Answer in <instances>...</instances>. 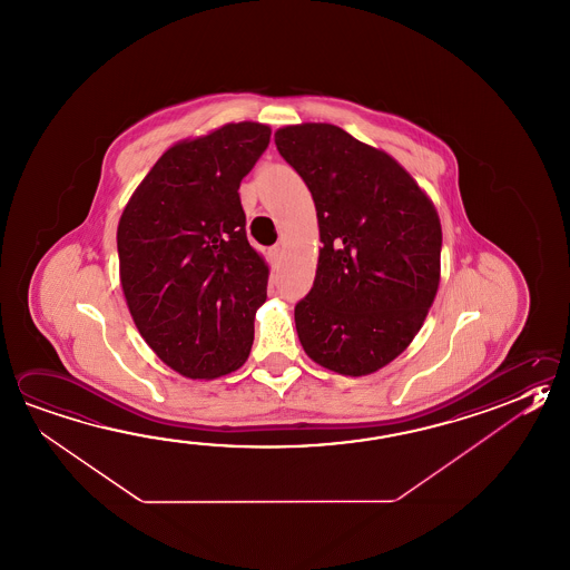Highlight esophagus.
<instances>
[{
  "instance_id": "1",
  "label": "esophagus",
  "mask_w": 570,
  "mask_h": 570,
  "mask_svg": "<svg viewBox=\"0 0 570 570\" xmlns=\"http://www.w3.org/2000/svg\"><path fill=\"white\" fill-rule=\"evenodd\" d=\"M269 258L274 259V262H278V259L282 258V247H269Z\"/></svg>"
}]
</instances>
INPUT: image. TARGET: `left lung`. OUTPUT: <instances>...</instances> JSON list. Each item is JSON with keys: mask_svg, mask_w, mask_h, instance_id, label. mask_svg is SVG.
<instances>
[{"mask_svg": "<svg viewBox=\"0 0 570 570\" xmlns=\"http://www.w3.org/2000/svg\"><path fill=\"white\" fill-rule=\"evenodd\" d=\"M274 140L311 189L323 242L294 308L302 346L334 373H375L407 348L435 298L438 212L387 153L334 125H294Z\"/></svg>", "mask_w": 570, "mask_h": 570, "instance_id": "1", "label": "left lung"}]
</instances>
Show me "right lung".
I'll return each instance as SVG.
<instances>
[{
	"label": "right lung",
	"instance_id": "obj_1",
	"mask_svg": "<svg viewBox=\"0 0 570 570\" xmlns=\"http://www.w3.org/2000/svg\"><path fill=\"white\" fill-rule=\"evenodd\" d=\"M259 122L183 140L155 163L122 212L120 284L163 363L189 379L246 363L268 266L249 246L239 183L268 149Z\"/></svg>",
	"mask_w": 570,
	"mask_h": 570
}]
</instances>
